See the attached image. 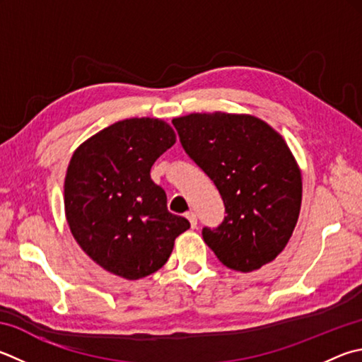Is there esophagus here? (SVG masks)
I'll use <instances>...</instances> for the list:
<instances>
[{
  "label": "esophagus",
  "instance_id": "esophagus-1",
  "mask_svg": "<svg viewBox=\"0 0 362 362\" xmlns=\"http://www.w3.org/2000/svg\"><path fill=\"white\" fill-rule=\"evenodd\" d=\"M185 216L189 221V225H192V228H196V225H198V216H196L194 212H187Z\"/></svg>",
  "mask_w": 362,
  "mask_h": 362
}]
</instances>
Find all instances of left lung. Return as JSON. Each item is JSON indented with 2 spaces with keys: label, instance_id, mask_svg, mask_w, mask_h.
Masks as SVG:
<instances>
[{
  "label": "left lung",
  "instance_id": "obj_1",
  "mask_svg": "<svg viewBox=\"0 0 362 362\" xmlns=\"http://www.w3.org/2000/svg\"><path fill=\"white\" fill-rule=\"evenodd\" d=\"M173 124L225 202V220L202 229L204 242L233 271L274 261L291 238L302 201L300 170L284 137L245 114H189Z\"/></svg>",
  "mask_w": 362,
  "mask_h": 362
}]
</instances>
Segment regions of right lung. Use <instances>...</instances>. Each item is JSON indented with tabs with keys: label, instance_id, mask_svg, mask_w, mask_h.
<instances>
[{
	"label": "right lung",
	"instance_id": "add662e5",
	"mask_svg": "<svg viewBox=\"0 0 362 362\" xmlns=\"http://www.w3.org/2000/svg\"><path fill=\"white\" fill-rule=\"evenodd\" d=\"M175 144L158 118H127L76 148L64 179V214L72 235L96 264L127 280L161 269L177 235L189 228L170 214L150 177L153 163Z\"/></svg>",
	"mask_w": 362,
	"mask_h": 362
}]
</instances>
